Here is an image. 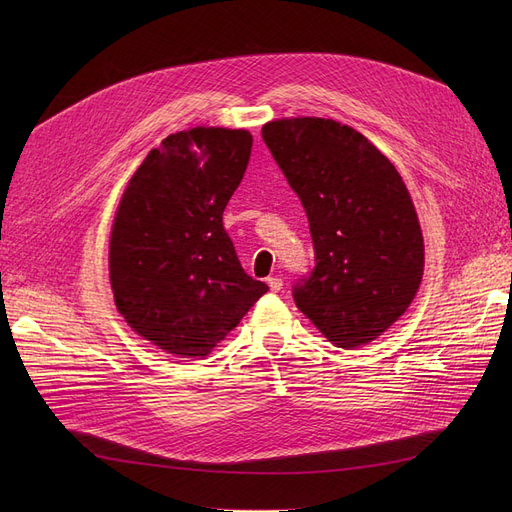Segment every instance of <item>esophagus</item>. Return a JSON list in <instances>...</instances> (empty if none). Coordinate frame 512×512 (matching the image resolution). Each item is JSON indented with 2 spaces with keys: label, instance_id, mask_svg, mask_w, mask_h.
<instances>
[{
  "label": "esophagus",
  "instance_id": "obj_1",
  "mask_svg": "<svg viewBox=\"0 0 512 512\" xmlns=\"http://www.w3.org/2000/svg\"><path fill=\"white\" fill-rule=\"evenodd\" d=\"M267 284H270V288L274 290V292H278V290H282V278H267Z\"/></svg>",
  "mask_w": 512,
  "mask_h": 512
}]
</instances>
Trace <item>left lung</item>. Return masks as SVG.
<instances>
[{
  "label": "left lung",
  "mask_w": 512,
  "mask_h": 512,
  "mask_svg": "<svg viewBox=\"0 0 512 512\" xmlns=\"http://www.w3.org/2000/svg\"><path fill=\"white\" fill-rule=\"evenodd\" d=\"M261 137L313 238L315 267L292 288L294 303L340 348L382 336L423 278V236L405 182L378 147L336 120H274Z\"/></svg>",
  "instance_id": "obj_1"
}]
</instances>
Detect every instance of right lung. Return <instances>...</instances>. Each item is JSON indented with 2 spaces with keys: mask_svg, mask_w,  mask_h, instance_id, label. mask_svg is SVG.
<instances>
[{
  "mask_svg": "<svg viewBox=\"0 0 512 512\" xmlns=\"http://www.w3.org/2000/svg\"><path fill=\"white\" fill-rule=\"evenodd\" d=\"M253 137L205 128L151 149L120 199L110 282L126 324L176 357H207L270 290L242 270L224 209L245 176Z\"/></svg>",
  "mask_w": 512,
  "mask_h": 512,
  "instance_id": "obj_1",
  "label": "right lung"
}]
</instances>
